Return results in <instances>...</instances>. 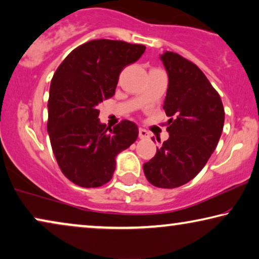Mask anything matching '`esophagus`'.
Returning a JSON list of instances; mask_svg holds the SVG:
<instances>
[{
  "label": "esophagus",
  "instance_id": "34e87169",
  "mask_svg": "<svg viewBox=\"0 0 259 259\" xmlns=\"http://www.w3.org/2000/svg\"><path fill=\"white\" fill-rule=\"evenodd\" d=\"M138 136H140L141 140H144V138L149 137V133L145 129L140 128V129H138Z\"/></svg>",
  "mask_w": 259,
  "mask_h": 259
}]
</instances>
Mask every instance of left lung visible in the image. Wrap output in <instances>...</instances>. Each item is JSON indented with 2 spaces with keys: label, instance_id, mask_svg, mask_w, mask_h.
Wrapping results in <instances>:
<instances>
[{
  "label": "left lung",
  "instance_id": "obj_1",
  "mask_svg": "<svg viewBox=\"0 0 259 259\" xmlns=\"http://www.w3.org/2000/svg\"><path fill=\"white\" fill-rule=\"evenodd\" d=\"M169 77L164 104L169 138L144 163L147 180L172 189L191 181L210 158L224 125L220 95L197 65L176 53L161 55ZM154 140V138H152Z\"/></svg>",
  "mask_w": 259,
  "mask_h": 259
}]
</instances>
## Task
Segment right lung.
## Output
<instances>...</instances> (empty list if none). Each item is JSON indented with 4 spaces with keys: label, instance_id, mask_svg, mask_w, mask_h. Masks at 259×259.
<instances>
[{
    "label": "right lung",
    "instance_id": "obj_1",
    "mask_svg": "<svg viewBox=\"0 0 259 259\" xmlns=\"http://www.w3.org/2000/svg\"><path fill=\"white\" fill-rule=\"evenodd\" d=\"M144 50L142 45L94 39L72 50L54 74L47 128L58 166L76 185L108 183L116 156L137 140L134 122L124 119L109 128L100 122L97 105L114 96L123 68Z\"/></svg>",
    "mask_w": 259,
    "mask_h": 259
}]
</instances>
